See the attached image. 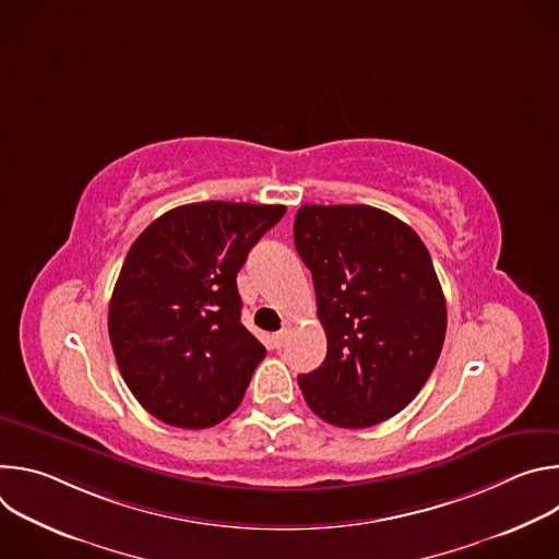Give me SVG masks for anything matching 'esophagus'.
<instances>
[{"label": "esophagus", "instance_id": "1", "mask_svg": "<svg viewBox=\"0 0 559 559\" xmlns=\"http://www.w3.org/2000/svg\"><path fill=\"white\" fill-rule=\"evenodd\" d=\"M287 338H289V328H283L281 332H276L272 336V343H274V347H283L287 343Z\"/></svg>", "mask_w": 559, "mask_h": 559}]
</instances>
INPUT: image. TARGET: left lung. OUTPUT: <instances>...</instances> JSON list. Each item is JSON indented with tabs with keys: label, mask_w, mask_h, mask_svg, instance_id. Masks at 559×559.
<instances>
[{
	"label": "left lung",
	"mask_w": 559,
	"mask_h": 559,
	"mask_svg": "<svg viewBox=\"0 0 559 559\" xmlns=\"http://www.w3.org/2000/svg\"><path fill=\"white\" fill-rule=\"evenodd\" d=\"M294 243L328 334L323 365L298 376L309 409L345 429L389 420L425 386L447 334L425 243L371 205H302Z\"/></svg>",
	"instance_id": "obj_1"
}]
</instances>
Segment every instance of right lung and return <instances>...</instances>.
<instances>
[{"mask_svg": "<svg viewBox=\"0 0 559 559\" xmlns=\"http://www.w3.org/2000/svg\"><path fill=\"white\" fill-rule=\"evenodd\" d=\"M285 205L203 201L152 221L119 272L108 334L141 407L207 429L241 405L265 347L241 323L236 274Z\"/></svg>", "mask_w": 559, "mask_h": 559, "instance_id": "obj_1", "label": "right lung"}]
</instances>
